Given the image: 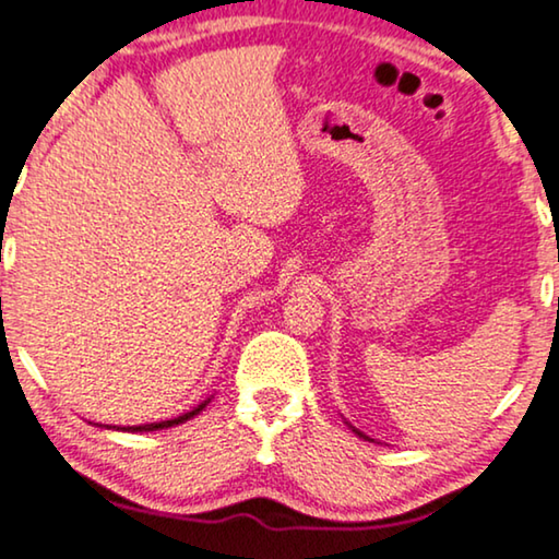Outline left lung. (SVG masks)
Segmentation results:
<instances>
[{
  "label": "left lung",
  "mask_w": 559,
  "mask_h": 559,
  "mask_svg": "<svg viewBox=\"0 0 559 559\" xmlns=\"http://www.w3.org/2000/svg\"><path fill=\"white\" fill-rule=\"evenodd\" d=\"M355 433H357V436H361V433H359V430H355Z\"/></svg>",
  "instance_id": "8db88e82"
}]
</instances>
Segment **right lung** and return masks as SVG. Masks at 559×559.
I'll return each mask as SVG.
<instances>
[{
  "instance_id": "right-lung-1",
  "label": "right lung",
  "mask_w": 559,
  "mask_h": 559,
  "mask_svg": "<svg viewBox=\"0 0 559 559\" xmlns=\"http://www.w3.org/2000/svg\"><path fill=\"white\" fill-rule=\"evenodd\" d=\"M210 403V397L204 400V403H200L194 411L190 413H182L179 418H171V420H162V423H146V426H131V428H116V430H129V433H148V430H162V428H171V426H179V423H187L190 418H194L204 405Z\"/></svg>"
}]
</instances>
